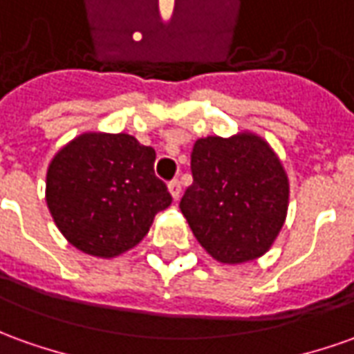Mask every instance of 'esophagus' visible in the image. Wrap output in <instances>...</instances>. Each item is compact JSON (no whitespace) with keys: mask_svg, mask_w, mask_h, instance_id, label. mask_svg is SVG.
Returning <instances> with one entry per match:
<instances>
[{"mask_svg":"<svg viewBox=\"0 0 354 354\" xmlns=\"http://www.w3.org/2000/svg\"><path fill=\"white\" fill-rule=\"evenodd\" d=\"M169 192H171V196L175 201L181 196V181H179V179H173V181L169 183Z\"/></svg>","mask_w":354,"mask_h":354,"instance_id":"1","label":"esophagus"}]
</instances>
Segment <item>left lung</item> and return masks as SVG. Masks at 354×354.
I'll return each mask as SVG.
<instances>
[{
	"instance_id": "8db88e82",
	"label": "left lung",
	"mask_w": 354,
	"mask_h": 354,
	"mask_svg": "<svg viewBox=\"0 0 354 354\" xmlns=\"http://www.w3.org/2000/svg\"><path fill=\"white\" fill-rule=\"evenodd\" d=\"M191 169L192 185L179 208L206 252L223 264L268 252L287 216L289 179L264 138H198Z\"/></svg>"
}]
</instances>
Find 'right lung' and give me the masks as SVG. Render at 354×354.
Wrapping results in <instances>:
<instances>
[{
    "label": "right lung",
    "instance_id": "right-lung-1",
    "mask_svg": "<svg viewBox=\"0 0 354 354\" xmlns=\"http://www.w3.org/2000/svg\"><path fill=\"white\" fill-rule=\"evenodd\" d=\"M153 160V148L125 133H84L53 156L46 202L73 247L113 258L145 239L153 216L171 204Z\"/></svg>",
    "mask_w": 354,
    "mask_h": 354
}]
</instances>
